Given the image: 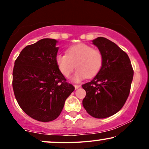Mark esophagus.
<instances>
[{
  "mask_svg": "<svg viewBox=\"0 0 149 149\" xmlns=\"http://www.w3.org/2000/svg\"><path fill=\"white\" fill-rule=\"evenodd\" d=\"M74 87H75V88H76V89H78L79 88H80V87H81V85H75Z\"/></svg>",
  "mask_w": 149,
  "mask_h": 149,
  "instance_id": "obj_1",
  "label": "esophagus"
}]
</instances>
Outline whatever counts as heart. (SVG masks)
Returning <instances> with one entry per match:
<instances>
[{"instance_id":"obj_1","label":"heart","mask_w":149,"mask_h":149,"mask_svg":"<svg viewBox=\"0 0 149 149\" xmlns=\"http://www.w3.org/2000/svg\"><path fill=\"white\" fill-rule=\"evenodd\" d=\"M56 63L59 71L66 78L70 77L76 67L78 69L73 80L78 83L86 77L92 78L99 73L103 64V57L99 49H93L87 44L78 43L69 47L67 54H58Z\"/></svg>"}]
</instances>
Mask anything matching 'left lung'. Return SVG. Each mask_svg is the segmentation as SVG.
I'll use <instances>...</instances> for the list:
<instances>
[{
    "instance_id": "left-lung-1",
    "label": "left lung",
    "mask_w": 149,
    "mask_h": 149,
    "mask_svg": "<svg viewBox=\"0 0 149 149\" xmlns=\"http://www.w3.org/2000/svg\"><path fill=\"white\" fill-rule=\"evenodd\" d=\"M92 43L102 52L103 64L97 76L82 85L86 92L83 105L92 117L105 118L116 114L124 106L134 71L127 54L113 42L98 37Z\"/></svg>"
}]
</instances>
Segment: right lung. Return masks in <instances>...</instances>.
<instances>
[{
	"mask_svg": "<svg viewBox=\"0 0 149 149\" xmlns=\"http://www.w3.org/2000/svg\"><path fill=\"white\" fill-rule=\"evenodd\" d=\"M57 42L54 39H41L25 47L15 61V98L27 115L40 122L57 118L75 89L66 81L56 63Z\"/></svg>",
	"mask_w": 149,
	"mask_h": 149,
	"instance_id": "1",
	"label": "right lung"
}]
</instances>
